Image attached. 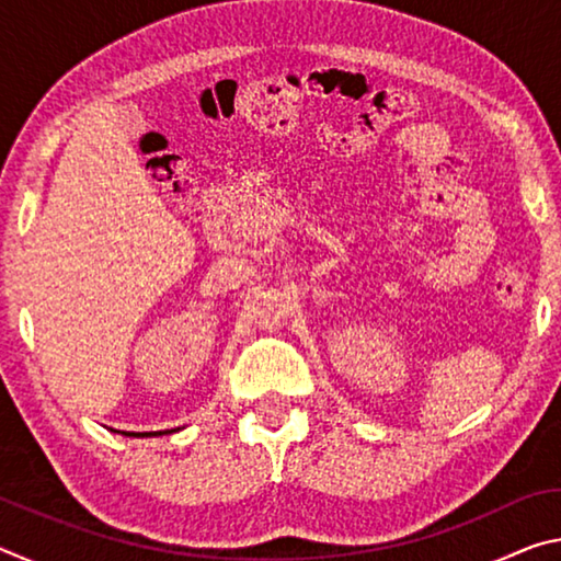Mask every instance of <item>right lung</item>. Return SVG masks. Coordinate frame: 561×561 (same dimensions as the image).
Masks as SVG:
<instances>
[{
    "mask_svg": "<svg viewBox=\"0 0 561 561\" xmlns=\"http://www.w3.org/2000/svg\"><path fill=\"white\" fill-rule=\"evenodd\" d=\"M163 433H173V431H156V433H126L123 431V435H133V438H150V435H163Z\"/></svg>",
    "mask_w": 561,
    "mask_h": 561,
    "instance_id": "right-lung-1",
    "label": "right lung"
}]
</instances>
